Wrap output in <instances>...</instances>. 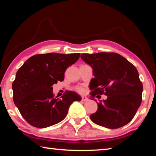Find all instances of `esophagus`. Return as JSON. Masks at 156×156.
Masks as SVG:
<instances>
[{
  "label": "esophagus",
  "mask_w": 156,
  "mask_h": 156,
  "mask_svg": "<svg viewBox=\"0 0 156 156\" xmlns=\"http://www.w3.org/2000/svg\"><path fill=\"white\" fill-rule=\"evenodd\" d=\"M81 100L82 101H87V100H88V98L86 96H82Z\"/></svg>",
  "instance_id": "1"
}]
</instances>
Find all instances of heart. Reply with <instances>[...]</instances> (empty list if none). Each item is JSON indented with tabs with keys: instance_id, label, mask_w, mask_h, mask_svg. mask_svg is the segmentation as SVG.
Listing matches in <instances>:
<instances>
[{
	"instance_id": "b5f03b06",
	"label": "heart",
	"mask_w": 156,
	"mask_h": 156,
	"mask_svg": "<svg viewBox=\"0 0 156 156\" xmlns=\"http://www.w3.org/2000/svg\"><path fill=\"white\" fill-rule=\"evenodd\" d=\"M76 90H77L78 92H80V93H83L84 91V89L83 87H78L76 88Z\"/></svg>"
}]
</instances>
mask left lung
<instances>
[{"instance_id": "left-lung-1", "label": "left lung", "mask_w": 156, "mask_h": 156, "mask_svg": "<svg viewBox=\"0 0 156 156\" xmlns=\"http://www.w3.org/2000/svg\"><path fill=\"white\" fill-rule=\"evenodd\" d=\"M80 58L93 69L94 78L89 84L91 97L107 96L96 102L97 112L90 115L92 122L108 129L128 124L140 106L143 89L135 66L113 52L83 54Z\"/></svg>"}]
</instances>
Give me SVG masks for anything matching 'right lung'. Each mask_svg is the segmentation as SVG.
<instances>
[{"label": "right lung", "instance_id": "right-lung-1", "mask_svg": "<svg viewBox=\"0 0 156 156\" xmlns=\"http://www.w3.org/2000/svg\"><path fill=\"white\" fill-rule=\"evenodd\" d=\"M80 53L36 54L18 70L12 83L13 100L21 115L31 126L45 128L66 117L73 101H80L76 92L66 91L54 97L52 85L64 80L67 68L77 61Z\"/></svg>", "mask_w": 156, "mask_h": 156}]
</instances>
